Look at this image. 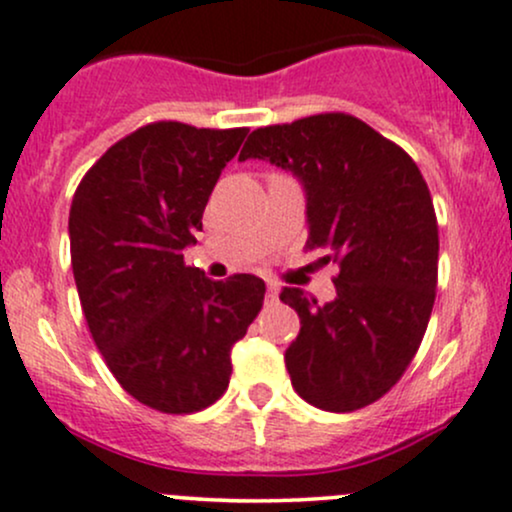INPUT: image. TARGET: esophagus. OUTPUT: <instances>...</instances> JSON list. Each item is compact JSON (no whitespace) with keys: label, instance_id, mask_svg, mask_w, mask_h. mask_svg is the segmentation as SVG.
<instances>
[{"label":"esophagus","instance_id":"34e87169","mask_svg":"<svg viewBox=\"0 0 512 512\" xmlns=\"http://www.w3.org/2000/svg\"><path fill=\"white\" fill-rule=\"evenodd\" d=\"M268 298L271 300L278 298V283H273V280H268Z\"/></svg>","mask_w":512,"mask_h":512}]
</instances>
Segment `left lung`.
Listing matches in <instances>:
<instances>
[{"mask_svg":"<svg viewBox=\"0 0 512 512\" xmlns=\"http://www.w3.org/2000/svg\"><path fill=\"white\" fill-rule=\"evenodd\" d=\"M246 158L300 180L307 249L339 266L332 302L280 293L300 317L285 349L290 383L320 410L366 408L400 381L432 315L439 236L425 178L403 148L342 112L251 131Z\"/></svg>","mask_w":512,"mask_h":512,"instance_id":"8db88e82","label":"left lung"}]
</instances>
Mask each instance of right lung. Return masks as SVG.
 I'll use <instances>...</instances> for the list:
<instances>
[{"label":"right lung","instance_id":"right-lung-1","mask_svg":"<svg viewBox=\"0 0 512 512\" xmlns=\"http://www.w3.org/2000/svg\"><path fill=\"white\" fill-rule=\"evenodd\" d=\"M249 129L156 122L117 141L70 205V258L87 327L122 388L183 415L222 398L232 346L263 305L249 273L185 266L202 212Z\"/></svg>","mask_w":512,"mask_h":512}]
</instances>
